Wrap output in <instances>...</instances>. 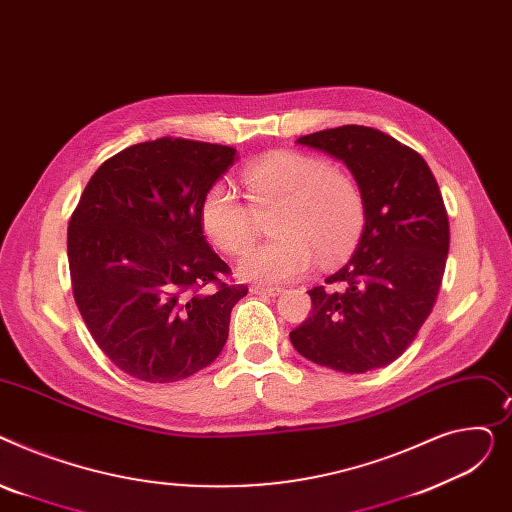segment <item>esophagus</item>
I'll return each instance as SVG.
<instances>
[{
	"label": "esophagus",
	"mask_w": 512,
	"mask_h": 512,
	"mask_svg": "<svg viewBox=\"0 0 512 512\" xmlns=\"http://www.w3.org/2000/svg\"><path fill=\"white\" fill-rule=\"evenodd\" d=\"M250 291L254 295H268V297H275L281 293V287H264V285H252Z\"/></svg>",
	"instance_id": "esophagus-1"
}]
</instances>
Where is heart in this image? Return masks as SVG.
Listing matches in <instances>:
<instances>
[{"instance_id":"obj_1","label":"heart","mask_w":512,"mask_h":512,"mask_svg":"<svg viewBox=\"0 0 512 512\" xmlns=\"http://www.w3.org/2000/svg\"><path fill=\"white\" fill-rule=\"evenodd\" d=\"M242 202L227 184L210 188L200 206L206 237L231 256L244 254L256 237V215L270 213L277 237L239 262L242 277L277 285L302 277L318 256L335 264L351 252L366 225V202L355 177L324 159L277 150L254 161L242 175Z\"/></svg>"}]
</instances>
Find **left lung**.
Returning <instances> with one entry per match:
<instances>
[{"label":"left lung","mask_w":512,"mask_h":512,"mask_svg":"<svg viewBox=\"0 0 512 512\" xmlns=\"http://www.w3.org/2000/svg\"><path fill=\"white\" fill-rule=\"evenodd\" d=\"M347 165L366 225L351 260L310 289L312 312L293 328L297 353L345 374L384 368L430 316L448 256V215L436 177L413 148L366 126L297 138Z\"/></svg>","instance_id":"8db88e82"}]
</instances>
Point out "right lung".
Wrapping results in <instances>:
<instances>
[{"instance_id":"obj_1","label":"right lung","mask_w":512,"mask_h":512,"mask_svg":"<svg viewBox=\"0 0 512 512\" xmlns=\"http://www.w3.org/2000/svg\"><path fill=\"white\" fill-rule=\"evenodd\" d=\"M235 148L157 138L107 159L68 225L76 306L111 362L144 382L184 380L221 353L248 293L206 244L200 206Z\"/></svg>"}]
</instances>
